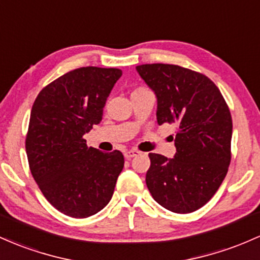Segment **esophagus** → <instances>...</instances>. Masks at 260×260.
Returning <instances> with one entry per match:
<instances>
[{
	"instance_id": "1",
	"label": "esophagus",
	"mask_w": 260,
	"mask_h": 260,
	"mask_svg": "<svg viewBox=\"0 0 260 260\" xmlns=\"http://www.w3.org/2000/svg\"><path fill=\"white\" fill-rule=\"evenodd\" d=\"M138 154H139V152H137V150H127V152L124 153V156H125V159H131V158H133V156L138 155Z\"/></svg>"
}]
</instances>
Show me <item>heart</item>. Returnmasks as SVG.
Segmentation results:
<instances>
[{"label":"heart","instance_id":"obj_1","mask_svg":"<svg viewBox=\"0 0 260 260\" xmlns=\"http://www.w3.org/2000/svg\"><path fill=\"white\" fill-rule=\"evenodd\" d=\"M139 88H143V87H139ZM136 90H138V88H136Z\"/></svg>","mask_w":260,"mask_h":260}]
</instances>
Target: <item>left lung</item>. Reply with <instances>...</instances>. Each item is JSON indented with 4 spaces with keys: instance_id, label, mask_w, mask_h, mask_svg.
Instances as JSON below:
<instances>
[{
    "instance_id": "obj_1",
    "label": "left lung",
    "mask_w": 260,
    "mask_h": 260,
    "mask_svg": "<svg viewBox=\"0 0 260 260\" xmlns=\"http://www.w3.org/2000/svg\"><path fill=\"white\" fill-rule=\"evenodd\" d=\"M158 101V124L175 123L173 159L150 153L145 182L153 199L175 213L210 201L231 162L232 117L218 87L204 74L172 64L136 68Z\"/></svg>"
}]
</instances>
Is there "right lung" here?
Wrapping results in <instances>:
<instances>
[{"mask_svg":"<svg viewBox=\"0 0 260 260\" xmlns=\"http://www.w3.org/2000/svg\"><path fill=\"white\" fill-rule=\"evenodd\" d=\"M122 71L79 68L54 80L37 96L25 137L29 169L44 198L64 215L86 218L113 195L124 165L119 150L87 147L85 133L99 124Z\"/></svg>","mask_w":260,"mask_h":260,"instance_id":"add662e5","label":"right lung"}]
</instances>
